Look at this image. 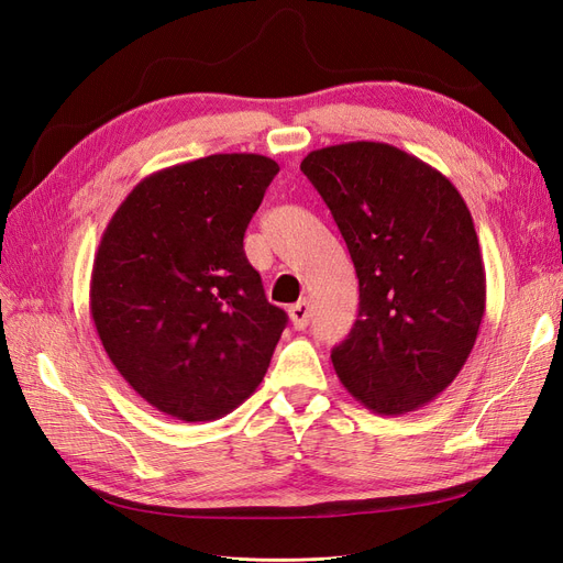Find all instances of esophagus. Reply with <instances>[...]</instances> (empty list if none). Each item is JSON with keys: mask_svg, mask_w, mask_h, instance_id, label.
Returning <instances> with one entry per match:
<instances>
[{"mask_svg": "<svg viewBox=\"0 0 563 563\" xmlns=\"http://www.w3.org/2000/svg\"><path fill=\"white\" fill-rule=\"evenodd\" d=\"M288 317H291V321H294V329H305L310 323V317H312V312H310V302L308 300H298L296 305H291V308H288Z\"/></svg>", "mask_w": 563, "mask_h": 563, "instance_id": "esophagus-1", "label": "esophagus"}]
</instances>
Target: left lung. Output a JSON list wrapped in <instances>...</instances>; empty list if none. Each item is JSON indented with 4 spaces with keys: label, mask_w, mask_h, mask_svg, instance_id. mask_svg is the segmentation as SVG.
I'll return each instance as SVG.
<instances>
[{
    "label": "left lung",
    "mask_w": 563,
    "mask_h": 563,
    "mask_svg": "<svg viewBox=\"0 0 563 563\" xmlns=\"http://www.w3.org/2000/svg\"><path fill=\"white\" fill-rule=\"evenodd\" d=\"M360 279V319L333 347L340 383L368 411L430 404L465 366L486 312V272L465 199L408 152L354 141L300 162Z\"/></svg>",
    "instance_id": "left-lung-1"
}]
</instances>
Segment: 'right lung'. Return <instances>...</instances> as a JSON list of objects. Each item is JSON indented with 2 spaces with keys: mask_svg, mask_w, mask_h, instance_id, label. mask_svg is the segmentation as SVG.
I'll list each match as a JSON object with an SVG mask.
<instances>
[{
  "mask_svg": "<svg viewBox=\"0 0 563 563\" xmlns=\"http://www.w3.org/2000/svg\"><path fill=\"white\" fill-rule=\"evenodd\" d=\"M277 172L246 152L162 168L100 236L89 291L98 338L166 416L223 418L265 378L288 317L267 302L244 232Z\"/></svg>",
  "mask_w": 563,
  "mask_h": 563,
  "instance_id": "add662e5",
  "label": "right lung"
}]
</instances>
